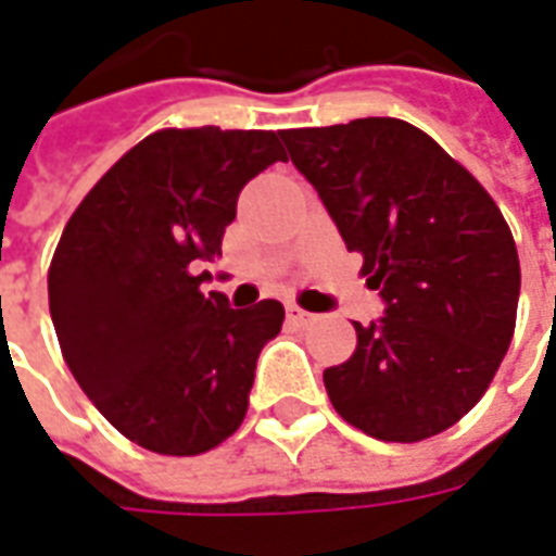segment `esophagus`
I'll list each match as a JSON object with an SVG mask.
<instances>
[{"label":"esophagus","mask_w":556,"mask_h":556,"mask_svg":"<svg viewBox=\"0 0 556 556\" xmlns=\"http://www.w3.org/2000/svg\"><path fill=\"white\" fill-rule=\"evenodd\" d=\"M289 321L298 327H306V325H313L315 315L306 313V309H301V306H289Z\"/></svg>","instance_id":"esophagus-1"}]
</instances>
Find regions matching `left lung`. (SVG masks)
<instances>
[{
	"instance_id": "obj_1",
	"label": "left lung",
	"mask_w": 556,
	"mask_h": 556,
	"mask_svg": "<svg viewBox=\"0 0 556 556\" xmlns=\"http://www.w3.org/2000/svg\"><path fill=\"white\" fill-rule=\"evenodd\" d=\"M349 253L363 255L381 321L325 369L354 429L390 443L441 434L485 396L515 333L521 265L501 207L429 134L402 118L282 130Z\"/></svg>"
}]
</instances>
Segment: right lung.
Here are the masks:
<instances>
[{
    "instance_id": "add662e5",
    "label": "right lung",
    "mask_w": 556,
    "mask_h": 556,
    "mask_svg": "<svg viewBox=\"0 0 556 556\" xmlns=\"http://www.w3.org/2000/svg\"><path fill=\"white\" fill-rule=\"evenodd\" d=\"M282 130L166 127L77 205L47 291L67 369L127 441L202 455L238 431L279 301L231 309L195 274L219 258L243 184L286 157Z\"/></svg>"
}]
</instances>
